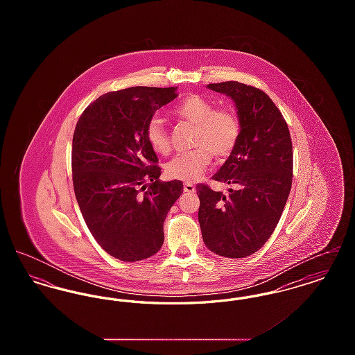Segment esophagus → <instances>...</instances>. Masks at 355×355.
<instances>
[{"label": "esophagus", "mask_w": 355, "mask_h": 355, "mask_svg": "<svg viewBox=\"0 0 355 355\" xmlns=\"http://www.w3.org/2000/svg\"><path fill=\"white\" fill-rule=\"evenodd\" d=\"M184 191H185V193H194V191H196V186L187 182V184L184 185Z\"/></svg>", "instance_id": "1"}]
</instances>
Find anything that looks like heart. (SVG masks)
<instances>
[{
	"label": "heart",
	"instance_id": "heart-1",
	"mask_svg": "<svg viewBox=\"0 0 355 355\" xmlns=\"http://www.w3.org/2000/svg\"><path fill=\"white\" fill-rule=\"evenodd\" d=\"M171 113L177 119L196 126L190 152L181 153L166 164V174L173 180L196 181L211 161V153L217 158H226L238 145L241 122L230 109L217 107L202 96L190 94L178 102ZM146 139L153 150L168 154L171 149L170 135L164 119L153 117L146 125Z\"/></svg>",
	"mask_w": 355,
	"mask_h": 355
}]
</instances>
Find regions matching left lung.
Here are the masks:
<instances>
[{"mask_svg":"<svg viewBox=\"0 0 355 355\" xmlns=\"http://www.w3.org/2000/svg\"><path fill=\"white\" fill-rule=\"evenodd\" d=\"M236 103L241 138L213 175L233 185L227 194L198 184V220L206 248L226 258L258 252L282 216L293 181V144L286 121L270 97L236 81L209 84Z\"/></svg>","mask_w":355,"mask_h":355,"instance_id":"8db88e82","label":"left lung"}]
</instances>
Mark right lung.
I'll return each mask as SVG.
<instances>
[{
  "label": "right lung",
  "mask_w": 355,
  "mask_h": 355,
  "mask_svg": "<svg viewBox=\"0 0 355 355\" xmlns=\"http://www.w3.org/2000/svg\"><path fill=\"white\" fill-rule=\"evenodd\" d=\"M177 87L135 86L92 102L76 125L73 186L85 222L107 254L146 259L164 243V222L184 193L178 180L159 181L158 158L146 139L157 109Z\"/></svg>",
  "instance_id": "right-lung-1"
}]
</instances>
